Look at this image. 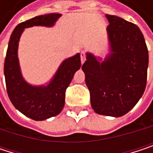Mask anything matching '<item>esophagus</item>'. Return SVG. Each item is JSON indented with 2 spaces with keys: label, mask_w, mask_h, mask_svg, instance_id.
I'll list each match as a JSON object with an SVG mask.
<instances>
[{
  "label": "esophagus",
  "mask_w": 153,
  "mask_h": 153,
  "mask_svg": "<svg viewBox=\"0 0 153 153\" xmlns=\"http://www.w3.org/2000/svg\"><path fill=\"white\" fill-rule=\"evenodd\" d=\"M80 61H81V64H83L86 61V55H85V52L83 51L80 53Z\"/></svg>",
  "instance_id": "1"
}]
</instances>
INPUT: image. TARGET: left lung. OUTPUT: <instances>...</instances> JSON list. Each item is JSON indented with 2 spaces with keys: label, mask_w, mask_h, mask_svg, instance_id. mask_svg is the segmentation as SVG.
I'll return each instance as SVG.
<instances>
[{
  "label": "left lung",
  "mask_w": 153,
  "mask_h": 153,
  "mask_svg": "<svg viewBox=\"0 0 153 153\" xmlns=\"http://www.w3.org/2000/svg\"><path fill=\"white\" fill-rule=\"evenodd\" d=\"M105 16L109 53L103 59L87 52L81 69L95 112L120 117L137 104L145 90L149 55L137 25L116 16Z\"/></svg>",
  "instance_id": "obj_1"
}]
</instances>
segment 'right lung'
Wrapping results in <instances>:
<instances>
[{"mask_svg": "<svg viewBox=\"0 0 153 153\" xmlns=\"http://www.w3.org/2000/svg\"><path fill=\"white\" fill-rule=\"evenodd\" d=\"M61 16L59 13H50L20 23L10 35L7 49L4 76L10 100L24 115L38 121L56 116L63 110L65 90L81 65L80 54L77 53L65 59L52 79L45 85H32L24 79L21 73L17 55L18 43L25 28L52 27Z\"/></svg>", "mask_w": 153, "mask_h": 153, "instance_id": "right-lung-1", "label": "right lung"}]
</instances>
